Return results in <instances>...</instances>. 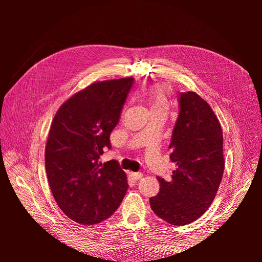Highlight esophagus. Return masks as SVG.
<instances>
[{
	"instance_id": "34e87169",
	"label": "esophagus",
	"mask_w": 262,
	"mask_h": 262,
	"mask_svg": "<svg viewBox=\"0 0 262 262\" xmlns=\"http://www.w3.org/2000/svg\"><path fill=\"white\" fill-rule=\"evenodd\" d=\"M129 176L134 180H139L142 178V176L143 175H142L141 172H129Z\"/></svg>"
}]
</instances>
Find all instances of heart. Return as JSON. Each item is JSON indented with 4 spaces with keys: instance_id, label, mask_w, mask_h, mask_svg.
Instances as JSON below:
<instances>
[{
    "instance_id": "heart-1",
    "label": "heart",
    "mask_w": 262,
    "mask_h": 262,
    "mask_svg": "<svg viewBox=\"0 0 262 262\" xmlns=\"http://www.w3.org/2000/svg\"><path fill=\"white\" fill-rule=\"evenodd\" d=\"M148 101L150 109H168V99L163 89L154 86L148 91Z\"/></svg>"
}]
</instances>
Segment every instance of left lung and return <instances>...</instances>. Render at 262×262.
<instances>
[{"label":"left lung","instance_id":"8db88e82","mask_svg":"<svg viewBox=\"0 0 262 262\" xmlns=\"http://www.w3.org/2000/svg\"><path fill=\"white\" fill-rule=\"evenodd\" d=\"M179 115L169 155L177 168L171 179L157 177L161 189L149 199L157 216L172 225H187L209 209L224 171L223 132L207 101L194 92L179 93Z\"/></svg>","mask_w":262,"mask_h":262}]
</instances>
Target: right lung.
Listing matches in <instances>:
<instances>
[{
    "instance_id": "obj_1",
    "label": "right lung",
    "mask_w": 262,
    "mask_h": 262,
    "mask_svg": "<svg viewBox=\"0 0 262 262\" xmlns=\"http://www.w3.org/2000/svg\"><path fill=\"white\" fill-rule=\"evenodd\" d=\"M134 78L93 83L63 104L47 140V177L55 202L78 224L110 217L128 190L125 172L116 161L98 163L118 124Z\"/></svg>"
}]
</instances>
